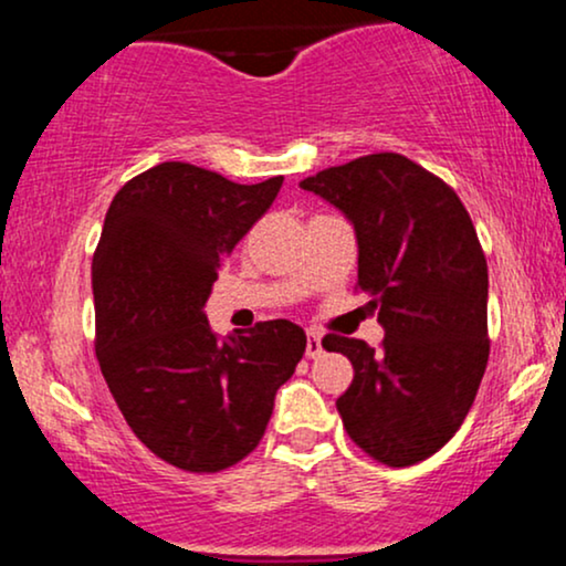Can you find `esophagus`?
Instances as JSON below:
<instances>
[{"mask_svg":"<svg viewBox=\"0 0 566 566\" xmlns=\"http://www.w3.org/2000/svg\"><path fill=\"white\" fill-rule=\"evenodd\" d=\"M322 354V333L319 329H308L305 333V356L308 359H316Z\"/></svg>","mask_w":566,"mask_h":566,"instance_id":"esophagus-1","label":"esophagus"}]
</instances>
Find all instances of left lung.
I'll list each match as a JSON object with an SVG mask.
<instances>
[{
  "instance_id": "8db88e82",
  "label": "left lung",
  "mask_w": 566,
  "mask_h": 566,
  "mask_svg": "<svg viewBox=\"0 0 566 566\" xmlns=\"http://www.w3.org/2000/svg\"><path fill=\"white\" fill-rule=\"evenodd\" d=\"M301 188L354 223V290L386 329L378 350L324 335L354 365L337 399L343 426L382 465L420 463L463 426L490 359L486 258L469 210L439 175L391 151L327 167Z\"/></svg>"
}]
</instances>
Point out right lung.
<instances>
[{
  "label": "right lung",
  "instance_id": "obj_1",
  "mask_svg": "<svg viewBox=\"0 0 566 566\" xmlns=\"http://www.w3.org/2000/svg\"><path fill=\"white\" fill-rule=\"evenodd\" d=\"M282 180L242 186L161 161L106 212L93 255L97 365L135 437L175 469L218 473L247 458L303 359L305 333L287 319L218 340L205 316L218 271Z\"/></svg>",
  "mask_w": 566,
  "mask_h": 566
}]
</instances>
